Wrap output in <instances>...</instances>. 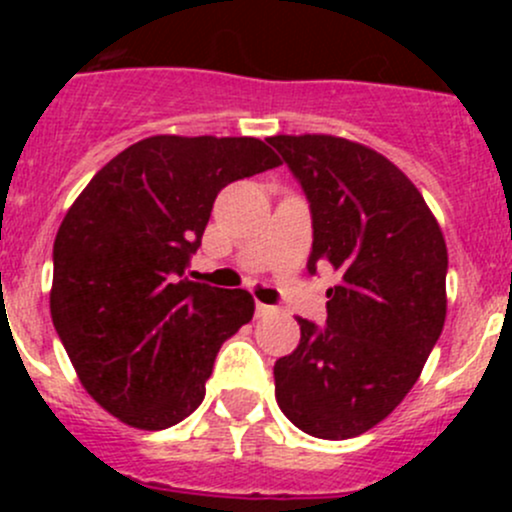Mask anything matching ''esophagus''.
<instances>
[{
    "mask_svg": "<svg viewBox=\"0 0 512 512\" xmlns=\"http://www.w3.org/2000/svg\"><path fill=\"white\" fill-rule=\"evenodd\" d=\"M255 312H257V317H267V314L275 312V307H270V304L257 302V304H255Z\"/></svg>",
    "mask_w": 512,
    "mask_h": 512,
    "instance_id": "obj_1",
    "label": "esophagus"
}]
</instances>
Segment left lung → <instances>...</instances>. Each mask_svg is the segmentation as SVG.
Listing matches in <instances>:
<instances>
[{
    "label": "left lung",
    "mask_w": 512,
    "mask_h": 512,
    "mask_svg": "<svg viewBox=\"0 0 512 512\" xmlns=\"http://www.w3.org/2000/svg\"><path fill=\"white\" fill-rule=\"evenodd\" d=\"M312 213L307 270L332 265L327 324L297 317L275 361L282 414L314 438H352L416 384L446 322L448 252L416 185L381 153L337 136H272Z\"/></svg>",
    "instance_id": "1"
}]
</instances>
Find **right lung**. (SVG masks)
Here are the masks:
<instances>
[{
    "label": "right lung",
    "instance_id": "add662e5",
    "mask_svg": "<svg viewBox=\"0 0 512 512\" xmlns=\"http://www.w3.org/2000/svg\"><path fill=\"white\" fill-rule=\"evenodd\" d=\"M260 138L151 136L108 160L54 240L51 319L91 396L143 431L205 399L223 342L255 314L245 289L185 280L215 198L277 168Z\"/></svg>",
    "mask_w": 512,
    "mask_h": 512
}]
</instances>
